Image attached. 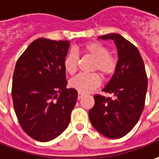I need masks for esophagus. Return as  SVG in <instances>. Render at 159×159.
Instances as JSON below:
<instances>
[{"label":"esophagus","mask_w":159,"mask_h":159,"mask_svg":"<svg viewBox=\"0 0 159 159\" xmlns=\"http://www.w3.org/2000/svg\"><path fill=\"white\" fill-rule=\"evenodd\" d=\"M84 93H82V92H78V99H81V98L84 97Z\"/></svg>","instance_id":"34e87169"}]
</instances>
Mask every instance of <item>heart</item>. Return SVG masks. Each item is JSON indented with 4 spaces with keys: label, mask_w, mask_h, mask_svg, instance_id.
<instances>
[{
    "label": "heart",
    "mask_w": 159,
    "mask_h": 159,
    "mask_svg": "<svg viewBox=\"0 0 159 159\" xmlns=\"http://www.w3.org/2000/svg\"><path fill=\"white\" fill-rule=\"evenodd\" d=\"M84 52L95 61L93 70H98L103 76L112 75L116 67V60L109 55L110 51L106 46L98 42L87 43L83 47ZM78 64V54L75 51L70 52L66 55L64 60L65 70L70 75L75 73ZM100 77L96 73L92 74H79L70 80V86L77 90L79 92H88L93 90L99 84Z\"/></svg>",
    "instance_id": "heart-1"
}]
</instances>
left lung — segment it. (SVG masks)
Listing matches in <instances>:
<instances>
[{"mask_svg": "<svg viewBox=\"0 0 159 159\" xmlns=\"http://www.w3.org/2000/svg\"><path fill=\"white\" fill-rule=\"evenodd\" d=\"M98 39H112L117 47L114 73L102 90L114 98L95 95V105L89 111V118L98 132L107 138L118 139L137 123L144 107L148 79L142 56L132 43L117 33Z\"/></svg>", "mask_w": 159, "mask_h": 159, "instance_id": "1", "label": "left lung"}]
</instances>
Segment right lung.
I'll list each match as a JSON object with an SVG mask.
<instances>
[{"label": "right lung", "instance_id": "1", "mask_svg": "<svg viewBox=\"0 0 159 159\" xmlns=\"http://www.w3.org/2000/svg\"><path fill=\"white\" fill-rule=\"evenodd\" d=\"M69 41L38 39L17 60L12 81L15 112L31 138L49 142L70 122L77 91L67 89L64 60Z\"/></svg>", "mask_w": 159, "mask_h": 159}]
</instances>
